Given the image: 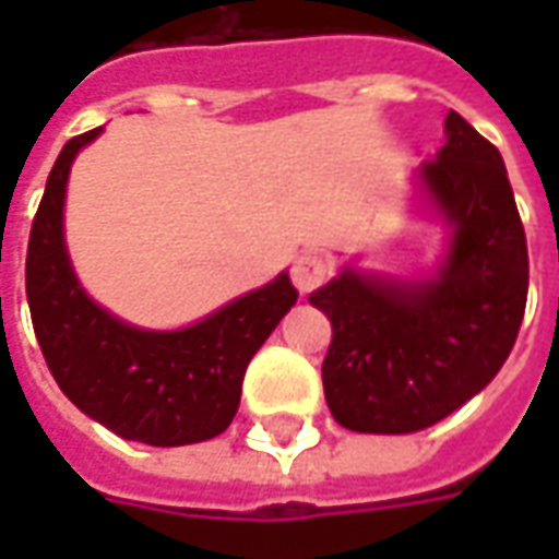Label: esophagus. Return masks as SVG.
Returning <instances> with one entry per match:
<instances>
[{"label":"esophagus","instance_id":"34e87169","mask_svg":"<svg viewBox=\"0 0 559 559\" xmlns=\"http://www.w3.org/2000/svg\"><path fill=\"white\" fill-rule=\"evenodd\" d=\"M293 284H296V290L302 293V296H308L311 290H317L323 281L332 275V263H329L326 257L323 254H302L296 263H293Z\"/></svg>","mask_w":559,"mask_h":559}]
</instances>
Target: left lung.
Masks as SVG:
<instances>
[{
	"label": "left lung",
	"mask_w": 559,
	"mask_h": 559,
	"mask_svg": "<svg viewBox=\"0 0 559 559\" xmlns=\"http://www.w3.org/2000/svg\"><path fill=\"white\" fill-rule=\"evenodd\" d=\"M419 182L452 227L428 281L344 269L308 299L332 320L323 392L338 425L413 433L491 383L527 305V236L493 143L449 110L445 146Z\"/></svg>",
	"instance_id": "1"
}]
</instances>
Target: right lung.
Here are the masks:
<instances>
[{"mask_svg":"<svg viewBox=\"0 0 559 559\" xmlns=\"http://www.w3.org/2000/svg\"><path fill=\"white\" fill-rule=\"evenodd\" d=\"M102 128L71 138L47 176L26 251V299L44 359L71 404L126 440L185 445L227 431L242 377L299 293L290 275L179 332L128 326L74 278L62 236L71 160Z\"/></svg>","mask_w":559,"mask_h":559,"instance_id":"add662e5","label":"right lung"}]
</instances>
